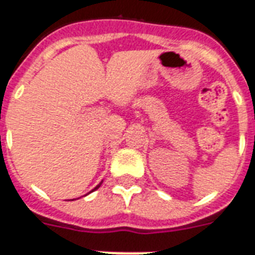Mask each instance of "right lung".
Wrapping results in <instances>:
<instances>
[{"label": "right lung", "instance_id": "right-lung-1", "mask_svg": "<svg viewBox=\"0 0 255 255\" xmlns=\"http://www.w3.org/2000/svg\"><path fill=\"white\" fill-rule=\"evenodd\" d=\"M100 186H101V182H100V184H99V185H97V186H96V188H94V189H93V190H96V189H99V188H100ZM93 190H92V192H93Z\"/></svg>", "mask_w": 255, "mask_h": 255}]
</instances>
